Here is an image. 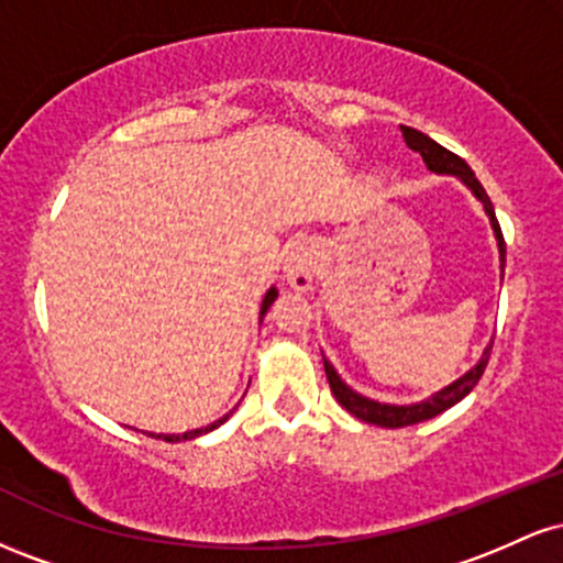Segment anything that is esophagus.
<instances>
[{
    "mask_svg": "<svg viewBox=\"0 0 563 563\" xmlns=\"http://www.w3.org/2000/svg\"><path fill=\"white\" fill-rule=\"evenodd\" d=\"M283 273H286V280L296 290H307L312 286L314 273H318V245L312 241H299L290 245Z\"/></svg>",
    "mask_w": 563,
    "mask_h": 563,
    "instance_id": "esophagus-1",
    "label": "esophagus"
}]
</instances>
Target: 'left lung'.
Wrapping results in <instances>:
<instances>
[{
  "label": "left lung",
  "mask_w": 563,
  "mask_h": 563,
  "mask_svg": "<svg viewBox=\"0 0 563 563\" xmlns=\"http://www.w3.org/2000/svg\"><path fill=\"white\" fill-rule=\"evenodd\" d=\"M402 137H405L410 151L421 153L426 166H429L431 172L455 174V177H461L463 183H466L471 190H474V196L484 203V211H487L489 222H493L497 245H500V262L506 264V241H503L500 224H497L493 200H489L487 192H484L482 183L476 179V174L471 172V166L466 164V161H463L461 156H455V153L448 151V147L439 145V142L429 137V134L418 132V129H412V126H402ZM489 352H493V344L484 349L479 365L471 367L466 376L457 378L455 384L448 386V389L434 394V397L426 399V402H421V405H402V407H399V405H380V402H373V399H367V397H360L357 391L349 389L344 380L335 376L333 365L328 363L325 357H322V365H325V376H328V384H331L333 397L339 399V405L346 407V410L352 412L354 418H360V421H365V423L386 426V429H402V426L429 421V418L439 416V412H444L448 407L461 402V399L466 397V394L474 389V386L479 384V378L484 376V367H487V363H489Z\"/></svg>",
  "instance_id": "8db88e82"
}]
</instances>
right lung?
Instances as JSON below:
<instances>
[{
    "instance_id": "right-lung-1",
    "label": "right lung",
    "mask_w": 563,
    "mask_h": 563,
    "mask_svg": "<svg viewBox=\"0 0 563 563\" xmlns=\"http://www.w3.org/2000/svg\"><path fill=\"white\" fill-rule=\"evenodd\" d=\"M277 299V290L275 288H269L267 290V296H264V301H262V318H264V314H267V309H269V303H273ZM224 421H228V416H224V418H219V421H214V423H211V426H206V429H196V431H185V434H179V437H164L166 439V442H179V439H196V437H200V434H206V431H211V429H217V426L219 423H224ZM153 437V434H151ZM161 439V437H158Z\"/></svg>"
}]
</instances>
